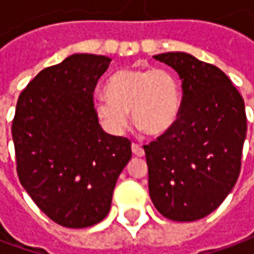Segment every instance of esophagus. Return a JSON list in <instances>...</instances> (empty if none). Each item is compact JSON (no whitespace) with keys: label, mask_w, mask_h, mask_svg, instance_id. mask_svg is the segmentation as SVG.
<instances>
[{"label":"esophagus","mask_w":254,"mask_h":254,"mask_svg":"<svg viewBox=\"0 0 254 254\" xmlns=\"http://www.w3.org/2000/svg\"><path fill=\"white\" fill-rule=\"evenodd\" d=\"M132 152L136 155V156H138V158H143L144 155H145L143 147H140L138 144H132Z\"/></svg>","instance_id":"obj_1"}]
</instances>
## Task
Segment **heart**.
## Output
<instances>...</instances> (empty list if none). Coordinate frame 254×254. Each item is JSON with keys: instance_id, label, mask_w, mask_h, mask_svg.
I'll use <instances>...</instances> for the list:
<instances>
[{"instance_id": "heart-1", "label": "heart", "mask_w": 254, "mask_h": 254, "mask_svg": "<svg viewBox=\"0 0 254 254\" xmlns=\"http://www.w3.org/2000/svg\"><path fill=\"white\" fill-rule=\"evenodd\" d=\"M106 94L95 99L94 109L113 134L127 129L129 113L144 133L163 134L174 125L181 109L180 83L170 70L162 67L118 70L106 84Z\"/></svg>"}]
</instances>
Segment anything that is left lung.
Returning <instances> with one entry per match:
<instances>
[{"label":"left lung","mask_w":254,"mask_h":254,"mask_svg":"<svg viewBox=\"0 0 254 254\" xmlns=\"http://www.w3.org/2000/svg\"><path fill=\"white\" fill-rule=\"evenodd\" d=\"M156 61L182 81L174 125L144 145L155 208L176 222L207 216L233 190L246 138L245 103L219 67L188 53H163Z\"/></svg>","instance_id":"obj_1"}]
</instances>
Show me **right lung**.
Wrapping results in <instances>:
<instances>
[{
	"label": "right lung",
	"instance_id": "1",
	"mask_svg": "<svg viewBox=\"0 0 254 254\" xmlns=\"http://www.w3.org/2000/svg\"><path fill=\"white\" fill-rule=\"evenodd\" d=\"M111 60L73 54L38 73L20 94L13 122L20 184L42 212L69 229L99 223L110 211L130 141L99 125L94 91Z\"/></svg>",
	"mask_w": 254,
	"mask_h": 254
}]
</instances>
